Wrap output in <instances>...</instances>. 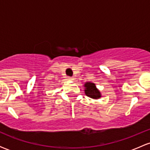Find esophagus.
<instances>
[{
	"instance_id": "esophagus-1",
	"label": "esophagus",
	"mask_w": 150,
	"mask_h": 150,
	"mask_svg": "<svg viewBox=\"0 0 150 150\" xmlns=\"http://www.w3.org/2000/svg\"><path fill=\"white\" fill-rule=\"evenodd\" d=\"M68 80H74V77H68Z\"/></svg>"
}]
</instances>
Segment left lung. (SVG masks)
Returning a JSON list of instances; mask_svg holds the SVG:
<instances>
[{"mask_svg":"<svg viewBox=\"0 0 150 150\" xmlns=\"http://www.w3.org/2000/svg\"><path fill=\"white\" fill-rule=\"evenodd\" d=\"M85 94L89 97L93 98V99H99L101 97V94L99 91L96 88V86L94 83L92 82H87L85 84Z\"/></svg>","mask_w":150,"mask_h":150,"instance_id":"1","label":"left lung"}]
</instances>
